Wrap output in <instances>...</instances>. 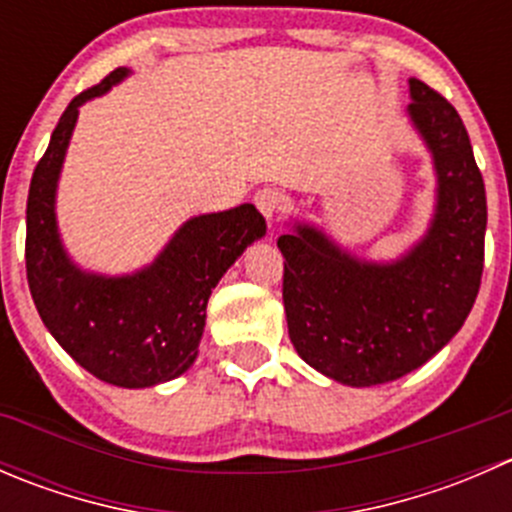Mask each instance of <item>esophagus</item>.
I'll return each instance as SVG.
<instances>
[{"instance_id":"1","label":"esophagus","mask_w":512,"mask_h":512,"mask_svg":"<svg viewBox=\"0 0 512 512\" xmlns=\"http://www.w3.org/2000/svg\"><path fill=\"white\" fill-rule=\"evenodd\" d=\"M255 205H257V210H260V213L265 215L267 220H272L277 213H280L282 195L277 193L275 188H260L255 193Z\"/></svg>"}]
</instances>
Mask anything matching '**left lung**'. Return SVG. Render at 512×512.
<instances>
[{
  "label": "left lung",
  "mask_w": 512,
  "mask_h": 512,
  "mask_svg": "<svg viewBox=\"0 0 512 512\" xmlns=\"http://www.w3.org/2000/svg\"><path fill=\"white\" fill-rule=\"evenodd\" d=\"M409 91L406 111L438 180L426 235L394 262L359 260L304 223L277 240L289 339L309 366L347 386L401 379L441 352L471 314L483 275L488 208L471 138L438 91L418 79Z\"/></svg>",
  "instance_id": "1"
}]
</instances>
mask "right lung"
<instances>
[{
  "mask_svg": "<svg viewBox=\"0 0 512 512\" xmlns=\"http://www.w3.org/2000/svg\"><path fill=\"white\" fill-rule=\"evenodd\" d=\"M126 76L128 69H116L81 91L36 163L27 198V280L41 322L76 364L106 384L146 389L193 366L210 292L267 225L255 205L245 203L190 218L156 260L133 275H94L71 262L54 210L66 148L79 106Z\"/></svg>",
  "mask_w": 512,
  "mask_h": 512,
  "instance_id": "add662e5",
  "label": "right lung"
}]
</instances>
